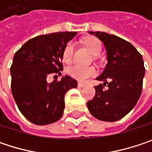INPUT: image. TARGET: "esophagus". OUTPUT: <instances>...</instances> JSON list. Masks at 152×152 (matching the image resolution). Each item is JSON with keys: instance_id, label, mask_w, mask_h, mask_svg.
<instances>
[{"instance_id": "1", "label": "esophagus", "mask_w": 152, "mask_h": 152, "mask_svg": "<svg viewBox=\"0 0 152 152\" xmlns=\"http://www.w3.org/2000/svg\"><path fill=\"white\" fill-rule=\"evenodd\" d=\"M86 84L85 83H81V82H79L78 83V87H81V88H83V87H84Z\"/></svg>"}]
</instances>
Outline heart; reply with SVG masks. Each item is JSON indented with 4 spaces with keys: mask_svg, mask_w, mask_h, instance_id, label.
I'll list each match as a JSON object with an SVG mask.
<instances>
[{
    "mask_svg": "<svg viewBox=\"0 0 152 152\" xmlns=\"http://www.w3.org/2000/svg\"><path fill=\"white\" fill-rule=\"evenodd\" d=\"M84 44L93 55L97 56L102 51V46H101L100 41L95 38L86 39L84 40ZM74 46H74L73 42H69L66 46L64 51H63V54H62V58H63L64 61L69 62L71 61L73 53H74ZM68 73H69V75H70L78 80L83 81V80L88 79L89 77L94 76L96 74V70L93 67H84V66L75 63V64L70 65L68 68Z\"/></svg>",
    "mask_w": 152,
    "mask_h": 152,
    "instance_id": "1",
    "label": "heart"
}]
</instances>
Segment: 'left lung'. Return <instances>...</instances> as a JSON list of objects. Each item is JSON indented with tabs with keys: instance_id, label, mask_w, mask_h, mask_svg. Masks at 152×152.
Returning a JSON list of instances; mask_svg holds the SVG:
<instances>
[{
	"instance_id": "1",
	"label": "left lung",
	"mask_w": 152,
	"mask_h": 152,
	"mask_svg": "<svg viewBox=\"0 0 152 152\" xmlns=\"http://www.w3.org/2000/svg\"><path fill=\"white\" fill-rule=\"evenodd\" d=\"M89 33L103 42L107 64L96 78L104 83L95 86L96 94L87 102V107L98 120L116 121L135 107L141 96L145 73L143 60L135 46L121 38L101 31ZM107 80H110L109 83ZM106 83L108 88L105 90Z\"/></svg>"
}]
</instances>
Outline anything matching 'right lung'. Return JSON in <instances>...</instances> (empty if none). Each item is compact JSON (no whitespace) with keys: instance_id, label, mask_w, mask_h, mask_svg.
I'll return each mask as SVG.
<instances>
[{"instance_id":"1","label":"right lung","mask_w":152,"mask_h":152,"mask_svg":"<svg viewBox=\"0 0 152 152\" xmlns=\"http://www.w3.org/2000/svg\"><path fill=\"white\" fill-rule=\"evenodd\" d=\"M76 32L65 31L40 35L28 40L16 52L10 68L11 91L22 114L36 125L59 121L65 107L67 91L77 87L70 76L48 83L47 76L62 69V54Z\"/></svg>"}]
</instances>
